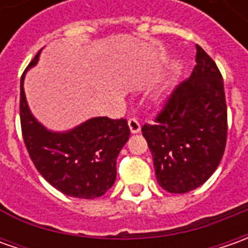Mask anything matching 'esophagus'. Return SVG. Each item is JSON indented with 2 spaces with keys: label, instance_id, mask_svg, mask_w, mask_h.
Segmentation results:
<instances>
[{
  "label": "esophagus",
  "instance_id": "1",
  "mask_svg": "<svg viewBox=\"0 0 248 248\" xmlns=\"http://www.w3.org/2000/svg\"><path fill=\"white\" fill-rule=\"evenodd\" d=\"M128 127L131 134H138L140 131V124L137 119H129L128 120Z\"/></svg>",
  "mask_w": 248,
  "mask_h": 248
}]
</instances>
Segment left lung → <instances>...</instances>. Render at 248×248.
<instances>
[{
  "label": "left lung",
  "mask_w": 248,
  "mask_h": 248,
  "mask_svg": "<svg viewBox=\"0 0 248 248\" xmlns=\"http://www.w3.org/2000/svg\"><path fill=\"white\" fill-rule=\"evenodd\" d=\"M196 51L190 77L174 90L155 124L142 127L156 179L170 193L203 185L219 166L226 145L224 80L204 49L196 45Z\"/></svg>",
  "instance_id": "1"
}]
</instances>
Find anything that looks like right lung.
I'll list each match as a JSON object with an SVG mask.
<instances>
[{
	"mask_svg": "<svg viewBox=\"0 0 248 248\" xmlns=\"http://www.w3.org/2000/svg\"><path fill=\"white\" fill-rule=\"evenodd\" d=\"M41 51L26 72L34 67ZM24 72V74H26ZM20 81V123L24 145L38 172L63 195L96 199L116 181V161L129 138L127 120L92 117L67 131H52L34 117Z\"/></svg>",
	"mask_w": 248,
	"mask_h": 248,
	"instance_id": "obj_1",
	"label": "right lung"
}]
</instances>
